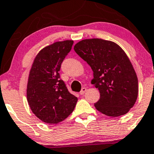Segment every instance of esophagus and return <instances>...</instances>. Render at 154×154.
Listing matches in <instances>:
<instances>
[{
	"mask_svg": "<svg viewBox=\"0 0 154 154\" xmlns=\"http://www.w3.org/2000/svg\"><path fill=\"white\" fill-rule=\"evenodd\" d=\"M87 90V88H83L82 89V90H81L80 92V95H84L85 93V92H86Z\"/></svg>",
	"mask_w": 154,
	"mask_h": 154,
	"instance_id": "esophagus-1",
	"label": "esophagus"
}]
</instances>
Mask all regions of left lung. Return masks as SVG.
<instances>
[{
  "instance_id": "8db88e82",
  "label": "left lung",
  "mask_w": 154,
  "mask_h": 154,
  "mask_svg": "<svg viewBox=\"0 0 154 154\" xmlns=\"http://www.w3.org/2000/svg\"><path fill=\"white\" fill-rule=\"evenodd\" d=\"M74 50L93 71L91 83L100 93L96 108L108 116L126 114L137 99L138 79L124 50L116 43L99 38L81 41Z\"/></svg>"
}]
</instances>
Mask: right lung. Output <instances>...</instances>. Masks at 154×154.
<instances>
[{
    "instance_id": "obj_1",
    "label": "right lung",
    "mask_w": 154,
    "mask_h": 154,
    "mask_svg": "<svg viewBox=\"0 0 154 154\" xmlns=\"http://www.w3.org/2000/svg\"><path fill=\"white\" fill-rule=\"evenodd\" d=\"M73 41L55 42L35 57L28 79L26 96L33 113L42 122L58 124L73 111L78 101L60 79L59 71Z\"/></svg>"
}]
</instances>
